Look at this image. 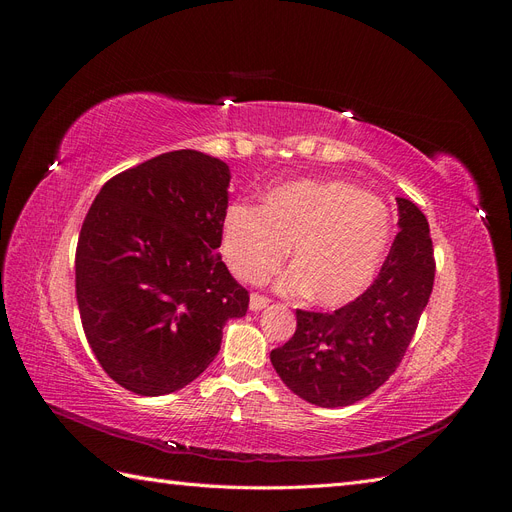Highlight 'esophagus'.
Listing matches in <instances>:
<instances>
[{"instance_id":"obj_1","label":"esophagus","mask_w":512,"mask_h":512,"mask_svg":"<svg viewBox=\"0 0 512 512\" xmlns=\"http://www.w3.org/2000/svg\"><path fill=\"white\" fill-rule=\"evenodd\" d=\"M269 305V299L265 297V294H252L250 297V309L252 312H260V309H265Z\"/></svg>"}]
</instances>
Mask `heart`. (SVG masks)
Returning <instances> with one entry per match:
<instances>
[{
    "mask_svg": "<svg viewBox=\"0 0 512 512\" xmlns=\"http://www.w3.org/2000/svg\"><path fill=\"white\" fill-rule=\"evenodd\" d=\"M393 220L384 200L348 181H294L262 207L235 203L222 220L220 250L232 275L265 282L292 258L282 288L339 307L371 286L389 252Z\"/></svg>",
    "mask_w": 512,
    "mask_h": 512,
    "instance_id": "b5f03b06",
    "label": "heart"
}]
</instances>
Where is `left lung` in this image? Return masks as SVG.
Wrapping results in <instances>:
<instances>
[{"label":"left lung","mask_w":512,"mask_h":512,"mask_svg":"<svg viewBox=\"0 0 512 512\" xmlns=\"http://www.w3.org/2000/svg\"><path fill=\"white\" fill-rule=\"evenodd\" d=\"M399 232L361 297L333 314L297 309V331L271 352L288 389L320 408H342L393 376L433 290L429 224L412 200L397 198Z\"/></svg>","instance_id":"1"}]
</instances>
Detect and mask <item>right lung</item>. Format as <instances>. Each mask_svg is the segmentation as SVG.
<instances>
[{
    "label": "right lung",
    "instance_id": "obj_1",
    "mask_svg": "<svg viewBox=\"0 0 512 512\" xmlns=\"http://www.w3.org/2000/svg\"><path fill=\"white\" fill-rule=\"evenodd\" d=\"M228 166L168 151L108 179L76 245V303L98 363L143 397L175 393L220 352L250 294L218 254Z\"/></svg>",
    "mask_w": 512,
    "mask_h": 512
}]
</instances>
